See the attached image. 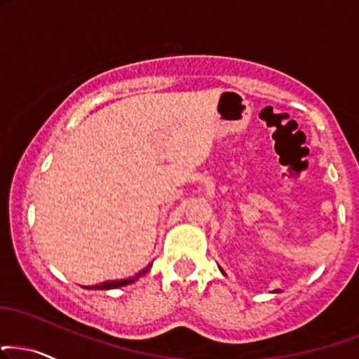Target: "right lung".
I'll use <instances>...</instances> for the list:
<instances>
[{
    "instance_id": "right-lung-1",
    "label": "right lung",
    "mask_w": 359,
    "mask_h": 359,
    "mask_svg": "<svg viewBox=\"0 0 359 359\" xmlns=\"http://www.w3.org/2000/svg\"><path fill=\"white\" fill-rule=\"evenodd\" d=\"M150 266H152V264H149V266H147V269L142 271V273H138V274L135 276V278H132V279H122V280H107V283L97 284V286H93V287L86 286V289H115V287H120V286H127V284H130V283H133V280H135V279L140 278L142 274H145L147 271L150 269Z\"/></svg>"
}]
</instances>
